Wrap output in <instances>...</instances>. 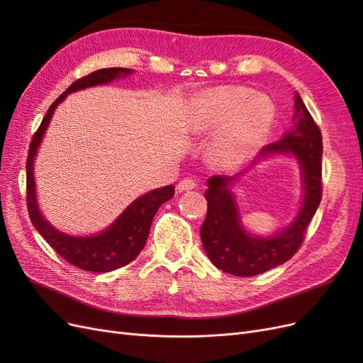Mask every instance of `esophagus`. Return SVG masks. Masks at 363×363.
Returning <instances> with one entry per match:
<instances>
[{"instance_id":"esophagus-1","label":"esophagus","mask_w":363,"mask_h":363,"mask_svg":"<svg viewBox=\"0 0 363 363\" xmlns=\"http://www.w3.org/2000/svg\"><path fill=\"white\" fill-rule=\"evenodd\" d=\"M196 183L192 180V179H184L182 180L179 184H177V191L179 192H186V191H192L195 189Z\"/></svg>"}]
</instances>
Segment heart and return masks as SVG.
<instances>
[{"instance_id": "obj_1", "label": "heart", "mask_w": 363, "mask_h": 363, "mask_svg": "<svg viewBox=\"0 0 363 363\" xmlns=\"http://www.w3.org/2000/svg\"><path fill=\"white\" fill-rule=\"evenodd\" d=\"M276 118L268 96L242 86H218L195 103L194 128L213 136L208 156L215 167L232 169L262 148Z\"/></svg>"}]
</instances>
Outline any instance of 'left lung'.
I'll return each mask as SVG.
<instances>
[{"label":"left lung","instance_id":"1","mask_svg":"<svg viewBox=\"0 0 363 363\" xmlns=\"http://www.w3.org/2000/svg\"><path fill=\"white\" fill-rule=\"evenodd\" d=\"M294 111V125L280 140L262 148L245 171L233 177L215 175L207 180V215L200 233L207 257L224 272L251 277L288 262L300 248L306 228L321 203V131L298 92H295ZM277 155L291 157L299 164L303 196L289 226L262 237L243 224L234 189L257 162Z\"/></svg>","mask_w":363,"mask_h":363}]
</instances>
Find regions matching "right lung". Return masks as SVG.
Wrapping results in <instances>:
<instances>
[{
    "label": "right lung",
    "mask_w": 363,
    "mask_h": 363,
    "mask_svg": "<svg viewBox=\"0 0 363 363\" xmlns=\"http://www.w3.org/2000/svg\"><path fill=\"white\" fill-rule=\"evenodd\" d=\"M133 69L128 68H106L98 69L83 79L72 83L56 101H54L36 135L33 136L27 159V206L33 225L40 236L56 250L59 255L68 260L71 265L92 272H108L125 267L135 260L142 248L145 247L152 218L157 208L174 196V186L168 184L163 188L152 189L131 201L115 221L104 230L94 235H69L60 232L48 219L43 216L38 201V189L35 179V160L42 145L43 136L57 106L72 92H79L87 87L112 83L119 79H127Z\"/></svg>",
    "instance_id": "1"
}]
</instances>
